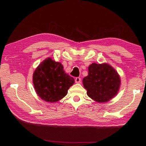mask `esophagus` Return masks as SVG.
Returning <instances> with one entry per match:
<instances>
[{
	"label": "esophagus",
	"mask_w": 146,
	"mask_h": 146,
	"mask_svg": "<svg viewBox=\"0 0 146 146\" xmlns=\"http://www.w3.org/2000/svg\"><path fill=\"white\" fill-rule=\"evenodd\" d=\"M81 81V78L80 77H76L75 78V82L76 83H80Z\"/></svg>",
	"instance_id": "1"
}]
</instances>
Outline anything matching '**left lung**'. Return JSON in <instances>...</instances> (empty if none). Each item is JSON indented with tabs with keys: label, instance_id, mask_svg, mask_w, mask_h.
Instances as JSON below:
<instances>
[{
	"label": "left lung",
	"instance_id": "1",
	"mask_svg": "<svg viewBox=\"0 0 146 146\" xmlns=\"http://www.w3.org/2000/svg\"><path fill=\"white\" fill-rule=\"evenodd\" d=\"M87 95L98 103L107 102L119 91L120 77L117 71L108 63H92L88 67V75L83 78Z\"/></svg>",
	"mask_w": 146,
	"mask_h": 146
}]
</instances>
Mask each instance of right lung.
<instances>
[{
  "label": "right lung",
  "mask_w": 146,
  "mask_h": 146,
  "mask_svg": "<svg viewBox=\"0 0 146 146\" xmlns=\"http://www.w3.org/2000/svg\"><path fill=\"white\" fill-rule=\"evenodd\" d=\"M35 90L42 100L56 102L67 95L75 80L66 73L60 62L50 57L43 60L33 74Z\"/></svg>",
  "instance_id": "add662e5"
}]
</instances>
